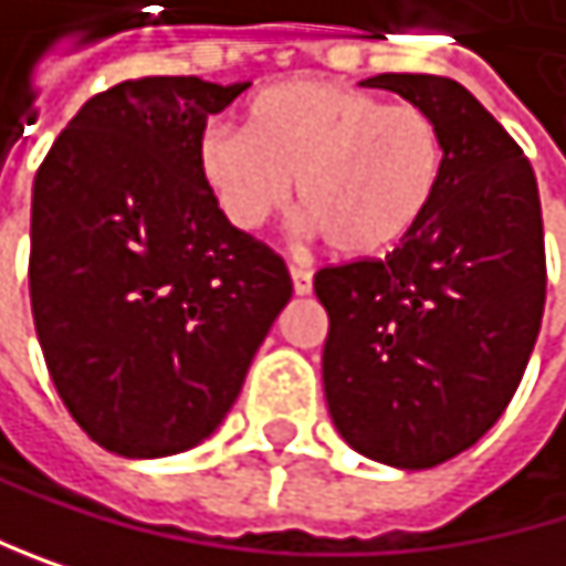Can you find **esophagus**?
Here are the masks:
<instances>
[{
	"label": "esophagus",
	"mask_w": 566,
	"mask_h": 566,
	"mask_svg": "<svg viewBox=\"0 0 566 566\" xmlns=\"http://www.w3.org/2000/svg\"><path fill=\"white\" fill-rule=\"evenodd\" d=\"M290 280H293V293L296 296H306L310 290H314V273H310L306 266H290Z\"/></svg>",
	"instance_id": "obj_1"
}]
</instances>
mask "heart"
<instances>
[{
	"label": "heart",
	"mask_w": 566,
	"mask_h": 566,
	"mask_svg": "<svg viewBox=\"0 0 566 566\" xmlns=\"http://www.w3.org/2000/svg\"><path fill=\"white\" fill-rule=\"evenodd\" d=\"M195 158L235 229L276 219L296 178L306 229L340 256H375L429 212L446 148L415 104H381L334 80H286L252 97L245 130L209 124Z\"/></svg>",
	"instance_id": "b5f03b06"
}]
</instances>
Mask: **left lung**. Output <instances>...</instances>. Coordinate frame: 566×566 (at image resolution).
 Here are the masks:
<instances>
[{
	"mask_svg": "<svg viewBox=\"0 0 566 566\" xmlns=\"http://www.w3.org/2000/svg\"><path fill=\"white\" fill-rule=\"evenodd\" d=\"M442 134L429 212L385 260L314 276L331 331L324 395L340 439L395 469H432L506 411L541 334L547 263L530 161L462 83L378 73Z\"/></svg>",
	"mask_w": 566,
	"mask_h": 566,
	"instance_id": "obj_1",
	"label": "left lung"
}]
</instances>
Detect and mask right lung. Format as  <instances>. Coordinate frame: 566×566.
I'll return each mask as SVG.
<instances>
[{
  "label": "right lung",
  "instance_id": "right-lung-1",
  "mask_svg": "<svg viewBox=\"0 0 566 566\" xmlns=\"http://www.w3.org/2000/svg\"><path fill=\"white\" fill-rule=\"evenodd\" d=\"M245 87L124 80L76 111L33 181L30 300L50 378L76 426L124 459L209 439L293 293L195 158L206 120Z\"/></svg>",
  "mask_w": 566,
  "mask_h": 566
}]
</instances>
